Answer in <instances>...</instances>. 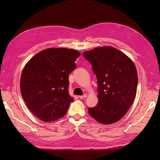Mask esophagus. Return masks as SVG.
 <instances>
[{"label":"esophagus","mask_w":160,"mask_h":160,"mask_svg":"<svg viewBox=\"0 0 160 160\" xmlns=\"http://www.w3.org/2000/svg\"><path fill=\"white\" fill-rule=\"evenodd\" d=\"M86 97H87V95H86V94H84V95H82V96H79V98H80V99L85 98H86Z\"/></svg>","instance_id":"esophagus-1"}]
</instances>
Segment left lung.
Listing matches in <instances>:
<instances>
[{
    "instance_id": "1",
    "label": "left lung",
    "mask_w": 160,
    "mask_h": 160,
    "mask_svg": "<svg viewBox=\"0 0 160 160\" xmlns=\"http://www.w3.org/2000/svg\"><path fill=\"white\" fill-rule=\"evenodd\" d=\"M92 65L98 82V102L88 108L98 122L110 124L119 121L135 100L138 73L130 59L112 47H97L83 54Z\"/></svg>"
}]
</instances>
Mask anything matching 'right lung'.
<instances>
[{
    "label": "right lung",
    "instance_id": "1",
    "mask_svg": "<svg viewBox=\"0 0 160 160\" xmlns=\"http://www.w3.org/2000/svg\"><path fill=\"white\" fill-rule=\"evenodd\" d=\"M80 55L74 49L50 48L32 57L22 72V98L32 113L45 122L65 115L73 101L69 94V74Z\"/></svg>",
    "mask_w": 160,
    "mask_h": 160
}]
</instances>
